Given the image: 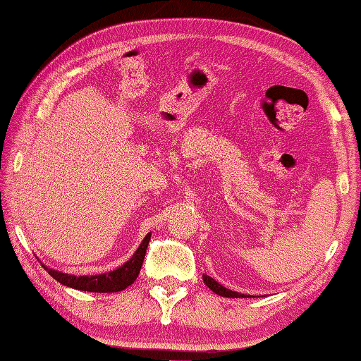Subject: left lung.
Instances as JSON below:
<instances>
[{"label":"left lung","instance_id":"8db88e82","mask_svg":"<svg viewBox=\"0 0 361 361\" xmlns=\"http://www.w3.org/2000/svg\"><path fill=\"white\" fill-rule=\"evenodd\" d=\"M202 279H204V283L207 284L209 288L214 290L215 294H219L221 297H249V295L241 294V293H234V290H231V289H226L225 286H221L220 283H216L214 278L209 276V274H202Z\"/></svg>","mask_w":361,"mask_h":361}]
</instances>
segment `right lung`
I'll return each mask as SVG.
<instances>
[{
  "mask_svg": "<svg viewBox=\"0 0 361 361\" xmlns=\"http://www.w3.org/2000/svg\"><path fill=\"white\" fill-rule=\"evenodd\" d=\"M151 241V233L142 239L138 250L133 257L117 270L104 274H94V276H75V274H67L47 268L48 273L56 281L68 286V288L78 290H88V293H118V290L127 289L130 284L135 283L138 278L142 260H145L147 244Z\"/></svg>",
  "mask_w": 361,
  "mask_h": 361,
  "instance_id": "add662e5",
  "label": "right lung"
}]
</instances>
